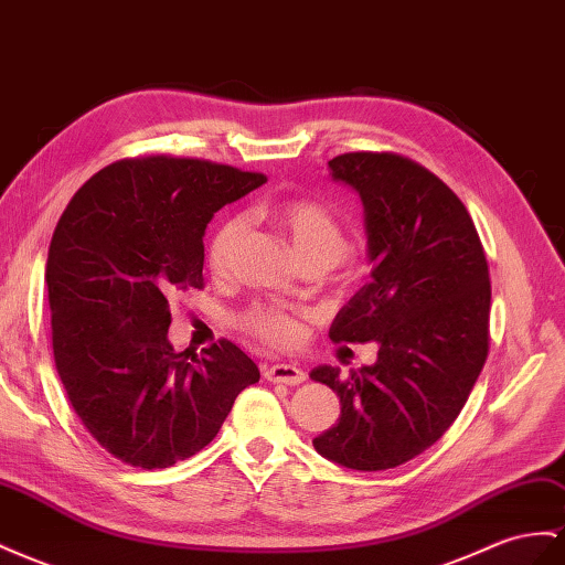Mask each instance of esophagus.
I'll list each match as a JSON object with an SVG mask.
<instances>
[{"instance_id": "obj_1", "label": "esophagus", "mask_w": 565, "mask_h": 565, "mask_svg": "<svg viewBox=\"0 0 565 565\" xmlns=\"http://www.w3.org/2000/svg\"><path fill=\"white\" fill-rule=\"evenodd\" d=\"M264 377L268 383H282V385H301L307 375H303L301 369L297 365H289V363H273L264 371Z\"/></svg>"}]
</instances>
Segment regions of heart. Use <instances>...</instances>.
<instances>
[{"instance_id":"b5f03b06","label":"heart","mask_w":565,"mask_h":565,"mask_svg":"<svg viewBox=\"0 0 565 565\" xmlns=\"http://www.w3.org/2000/svg\"><path fill=\"white\" fill-rule=\"evenodd\" d=\"M270 216L292 242L301 262H323L332 266L344 256L347 233L326 204L313 200H289L273 209ZM242 231H245V221L233 216L225 218L211 235L206 262L213 273H223L231 264ZM242 326L270 347H289L299 334L297 316L280 307H254L242 318Z\"/></svg>"}]
</instances>
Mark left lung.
<instances>
[{"mask_svg": "<svg viewBox=\"0 0 565 565\" xmlns=\"http://www.w3.org/2000/svg\"><path fill=\"white\" fill-rule=\"evenodd\" d=\"M328 166L361 196L373 264L330 340L377 342V361L349 377L311 371L342 404L313 447L344 468L387 470L433 447L468 402L490 352V268L463 202L420 163L352 151Z\"/></svg>", "mask_w": 565, "mask_h": 565, "instance_id": "left-lung-1", "label": "left lung"}]
</instances>
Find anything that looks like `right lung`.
<instances>
[{"label":"right lung","mask_w":565,"mask_h":565,"mask_svg":"<svg viewBox=\"0 0 565 565\" xmlns=\"http://www.w3.org/2000/svg\"><path fill=\"white\" fill-rule=\"evenodd\" d=\"M233 166L142 157L106 166L61 213L47 256L52 349L68 402L118 461L169 468L218 435L256 363L221 340L188 359L171 299L204 287L213 213L264 185Z\"/></svg>","instance_id":"1"}]
</instances>
